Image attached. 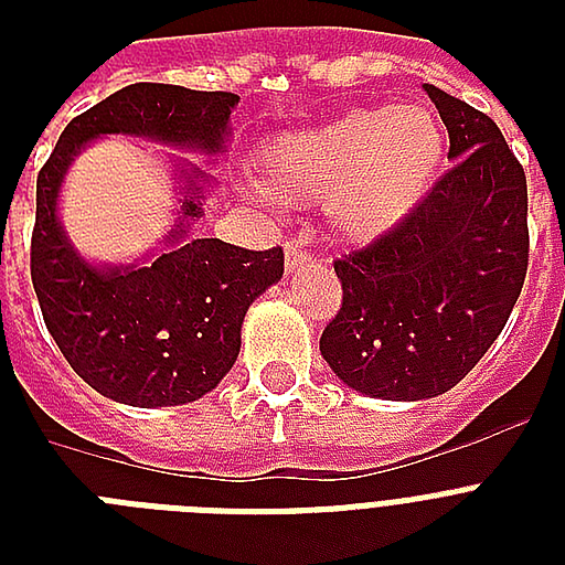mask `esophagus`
Listing matches in <instances>:
<instances>
[{
    "instance_id": "34e87169",
    "label": "esophagus",
    "mask_w": 565,
    "mask_h": 565,
    "mask_svg": "<svg viewBox=\"0 0 565 565\" xmlns=\"http://www.w3.org/2000/svg\"><path fill=\"white\" fill-rule=\"evenodd\" d=\"M284 260H287V269H290V273H296V269H301V266L308 264L310 257H308V252L301 248L299 239H290V243H287V257H284Z\"/></svg>"
}]
</instances>
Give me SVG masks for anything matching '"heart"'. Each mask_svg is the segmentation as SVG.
I'll list each match as a JSON object with an SVG mask.
<instances>
[{
  "label": "heart",
  "instance_id": "1",
  "mask_svg": "<svg viewBox=\"0 0 565 565\" xmlns=\"http://www.w3.org/2000/svg\"><path fill=\"white\" fill-rule=\"evenodd\" d=\"M443 158L446 128L434 110H349L266 146V193L284 204L328 202L337 234L366 243L393 231L428 195Z\"/></svg>",
  "mask_w": 565,
  "mask_h": 565
}]
</instances>
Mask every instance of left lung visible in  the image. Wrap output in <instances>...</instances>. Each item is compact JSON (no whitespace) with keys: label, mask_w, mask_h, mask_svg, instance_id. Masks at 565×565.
Listing matches in <instances>:
<instances>
[{"label":"left lung","mask_w":565,"mask_h":565,"mask_svg":"<svg viewBox=\"0 0 565 565\" xmlns=\"http://www.w3.org/2000/svg\"><path fill=\"white\" fill-rule=\"evenodd\" d=\"M455 167L393 231L334 260L343 308L319 352L345 386L419 402L460 384L508 326L527 273V181L487 114L425 84Z\"/></svg>","instance_id":"obj_1"}]
</instances>
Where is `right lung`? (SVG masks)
<instances>
[{
	"mask_svg": "<svg viewBox=\"0 0 565 565\" xmlns=\"http://www.w3.org/2000/svg\"><path fill=\"white\" fill-rule=\"evenodd\" d=\"M239 96L175 84H128L64 128L38 175L31 284L43 322L75 375L131 407H175L211 393L239 354L248 305L281 281L284 252H248L190 237L211 172L175 161L181 207L167 248L140 264H90L57 220L61 184L84 146L105 135L146 137L199 154H222Z\"/></svg>",
	"mask_w": 565,
	"mask_h": 565,
	"instance_id": "1",
	"label": "right lung"
}]
</instances>
